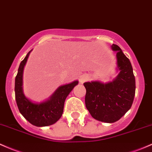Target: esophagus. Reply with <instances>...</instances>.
<instances>
[{"mask_svg": "<svg viewBox=\"0 0 152 152\" xmlns=\"http://www.w3.org/2000/svg\"><path fill=\"white\" fill-rule=\"evenodd\" d=\"M88 79H89V76H86V75H81L79 78V81L81 84H83L85 81H87Z\"/></svg>", "mask_w": 152, "mask_h": 152, "instance_id": "34e87169", "label": "esophagus"}]
</instances>
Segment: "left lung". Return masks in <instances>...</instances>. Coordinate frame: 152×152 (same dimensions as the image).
<instances>
[{
  "instance_id": "left-lung-1",
  "label": "left lung",
  "mask_w": 152,
  "mask_h": 152,
  "mask_svg": "<svg viewBox=\"0 0 152 152\" xmlns=\"http://www.w3.org/2000/svg\"><path fill=\"white\" fill-rule=\"evenodd\" d=\"M117 52L118 76L112 81L85 82V104L91 115L101 122L118 121L129 110L136 91V81L129 59L117 45L111 46Z\"/></svg>"
}]
</instances>
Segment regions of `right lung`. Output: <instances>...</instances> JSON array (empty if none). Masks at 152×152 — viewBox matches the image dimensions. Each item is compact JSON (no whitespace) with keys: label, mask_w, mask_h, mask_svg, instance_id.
Segmentation results:
<instances>
[{"label":"right lung","mask_w":152,"mask_h":152,"mask_svg":"<svg viewBox=\"0 0 152 152\" xmlns=\"http://www.w3.org/2000/svg\"><path fill=\"white\" fill-rule=\"evenodd\" d=\"M29 51L19 65L18 73L15 79V97L21 114L31 124L37 127L48 126L56 123L62 116L64 102L69 93L79 81L62 85L56 90L49 99L41 102H33L23 92V71Z\"/></svg>","instance_id":"right-lung-1"}]
</instances>
